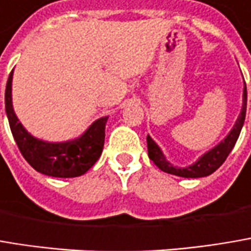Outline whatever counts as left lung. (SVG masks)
Wrapping results in <instances>:
<instances>
[{
  "instance_id": "1",
  "label": "left lung",
  "mask_w": 251,
  "mask_h": 251,
  "mask_svg": "<svg viewBox=\"0 0 251 251\" xmlns=\"http://www.w3.org/2000/svg\"><path fill=\"white\" fill-rule=\"evenodd\" d=\"M246 110H247V88H246V82H244L242 111L237 117L233 128L230 130V133L226 135L219 144H216L213 149H210L208 151L201 154L193 164H190L187 167H177V166L171 164L170 161L166 158L163 150L158 147V144L152 140L150 135H147V149H149L150 160L161 171L173 174V176L184 177V178H201V177H207V176L213 174L223 164L227 155L233 150V147H234V144L240 135L243 124H244Z\"/></svg>"
}]
</instances>
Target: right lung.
Wrapping results in <instances>:
<instances>
[{"label":"right lung","instance_id":"add662e5","mask_svg":"<svg viewBox=\"0 0 251 251\" xmlns=\"http://www.w3.org/2000/svg\"><path fill=\"white\" fill-rule=\"evenodd\" d=\"M12 75L9 74L5 88V111L9 128L21 154L28 164L50 177L71 178L85 174L100 158L108 116L96 120L84 133L67 141H45L28 133L20 123L12 105Z\"/></svg>","mask_w":251,"mask_h":251}]
</instances>
